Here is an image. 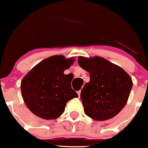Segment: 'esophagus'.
<instances>
[{"instance_id": "34e87169", "label": "esophagus", "mask_w": 148, "mask_h": 148, "mask_svg": "<svg viewBox=\"0 0 148 148\" xmlns=\"http://www.w3.org/2000/svg\"><path fill=\"white\" fill-rule=\"evenodd\" d=\"M77 95H78V96H79V97H80V90L77 91Z\"/></svg>"}]
</instances>
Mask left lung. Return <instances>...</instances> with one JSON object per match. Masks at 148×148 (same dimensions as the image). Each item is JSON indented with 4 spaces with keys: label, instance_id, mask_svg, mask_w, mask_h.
Segmentation results:
<instances>
[{
    "label": "left lung",
    "instance_id": "8db88e82",
    "mask_svg": "<svg viewBox=\"0 0 148 148\" xmlns=\"http://www.w3.org/2000/svg\"><path fill=\"white\" fill-rule=\"evenodd\" d=\"M78 65L90 73L80 93L84 112L96 121L112 119L127 103L132 88L127 73L103 58L79 56Z\"/></svg>",
    "mask_w": 148,
    "mask_h": 148
}]
</instances>
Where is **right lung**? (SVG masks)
<instances>
[{
    "label": "right lung",
    "instance_id": "obj_1",
    "mask_svg": "<svg viewBox=\"0 0 148 148\" xmlns=\"http://www.w3.org/2000/svg\"><path fill=\"white\" fill-rule=\"evenodd\" d=\"M73 58L54 55L34 67L22 79L21 90L28 109L44 119H55L65 112L68 101L78 97L71 88L73 77L64 74Z\"/></svg>",
    "mask_w": 148,
    "mask_h": 148
}]
</instances>
